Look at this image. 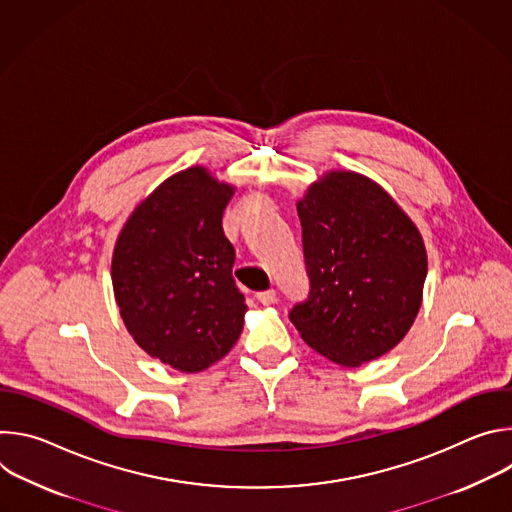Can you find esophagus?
<instances>
[{
    "instance_id": "esophagus-1",
    "label": "esophagus",
    "mask_w": 512,
    "mask_h": 512,
    "mask_svg": "<svg viewBox=\"0 0 512 512\" xmlns=\"http://www.w3.org/2000/svg\"><path fill=\"white\" fill-rule=\"evenodd\" d=\"M257 300H259L263 306H271V304L277 300L275 289H265V291H259V294H257Z\"/></svg>"
}]
</instances>
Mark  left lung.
Returning <instances> with one entry per match:
<instances>
[{"mask_svg":"<svg viewBox=\"0 0 512 512\" xmlns=\"http://www.w3.org/2000/svg\"><path fill=\"white\" fill-rule=\"evenodd\" d=\"M308 298L289 320L322 356L358 367L409 332L427 275L425 245L369 178L330 172L298 202Z\"/></svg>","mask_w":512,"mask_h":512,"instance_id":"8db88e82","label":"left lung"}]
</instances>
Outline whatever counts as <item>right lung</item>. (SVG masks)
Masks as SVG:
<instances>
[{"label":"right lung","mask_w":512,"mask_h":512,"mask_svg":"<svg viewBox=\"0 0 512 512\" xmlns=\"http://www.w3.org/2000/svg\"><path fill=\"white\" fill-rule=\"evenodd\" d=\"M233 188L204 168L166 180L125 223L111 277L135 342L182 373H198L239 340L245 296L223 231Z\"/></svg>","instance_id":"add662e5"}]
</instances>
